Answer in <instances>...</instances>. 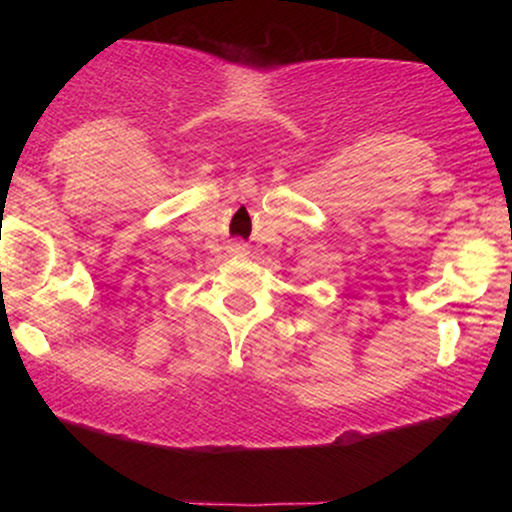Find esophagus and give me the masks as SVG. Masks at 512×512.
Here are the masks:
<instances>
[{
	"instance_id": "1",
	"label": "esophagus",
	"mask_w": 512,
	"mask_h": 512,
	"mask_svg": "<svg viewBox=\"0 0 512 512\" xmlns=\"http://www.w3.org/2000/svg\"><path fill=\"white\" fill-rule=\"evenodd\" d=\"M233 248H236V250H245V248H243V245H233Z\"/></svg>"
}]
</instances>
